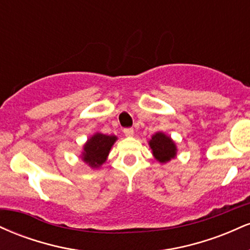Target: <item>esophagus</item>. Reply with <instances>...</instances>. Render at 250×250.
Masks as SVG:
<instances>
[{
  "mask_svg": "<svg viewBox=\"0 0 250 250\" xmlns=\"http://www.w3.org/2000/svg\"><path fill=\"white\" fill-rule=\"evenodd\" d=\"M123 133H125V136H133L134 129L133 128H125L123 129Z\"/></svg>",
  "mask_w": 250,
  "mask_h": 250,
  "instance_id": "34e87169",
  "label": "esophagus"
}]
</instances>
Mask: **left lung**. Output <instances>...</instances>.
<instances>
[{
  "mask_svg": "<svg viewBox=\"0 0 250 250\" xmlns=\"http://www.w3.org/2000/svg\"><path fill=\"white\" fill-rule=\"evenodd\" d=\"M149 147L151 148L155 159L161 163H167L176 156V145L170 139V136H167L162 131H159L151 136Z\"/></svg>",
  "mask_w": 250,
  "mask_h": 250,
  "instance_id": "1",
  "label": "left lung"
}]
</instances>
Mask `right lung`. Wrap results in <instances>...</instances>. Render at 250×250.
Wrapping results in <instances>:
<instances>
[{
	"label": "right lung",
	"instance_id": "right-lung-1",
	"mask_svg": "<svg viewBox=\"0 0 250 250\" xmlns=\"http://www.w3.org/2000/svg\"><path fill=\"white\" fill-rule=\"evenodd\" d=\"M116 140L117 137L114 135L94 134L83 146L82 160L91 168L101 167L107 160L109 151Z\"/></svg>",
	"mask_w": 250,
	"mask_h": 250
}]
</instances>
